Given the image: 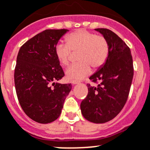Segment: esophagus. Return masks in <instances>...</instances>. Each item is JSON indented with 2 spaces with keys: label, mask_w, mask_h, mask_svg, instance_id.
I'll return each mask as SVG.
<instances>
[{
  "label": "esophagus",
  "mask_w": 150,
  "mask_h": 150,
  "mask_svg": "<svg viewBox=\"0 0 150 150\" xmlns=\"http://www.w3.org/2000/svg\"><path fill=\"white\" fill-rule=\"evenodd\" d=\"M71 83H72V85H76L78 84V83H79V82L76 81V80H72V81H71Z\"/></svg>",
  "instance_id": "1"
}]
</instances>
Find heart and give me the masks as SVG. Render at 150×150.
<instances>
[{
  "instance_id": "1",
  "label": "heart",
  "mask_w": 150,
  "mask_h": 150,
  "mask_svg": "<svg viewBox=\"0 0 150 150\" xmlns=\"http://www.w3.org/2000/svg\"><path fill=\"white\" fill-rule=\"evenodd\" d=\"M66 45L57 44L54 54L61 65H67L71 52H78L76 60L65 71L68 80H80L91 73V68L98 69L105 62L109 52L108 44L103 36L96 35L85 29H78L65 38Z\"/></svg>"
}]
</instances>
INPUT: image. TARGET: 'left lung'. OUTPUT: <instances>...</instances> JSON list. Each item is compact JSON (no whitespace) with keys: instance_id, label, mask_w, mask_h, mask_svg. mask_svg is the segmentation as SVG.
<instances>
[{"instance_id":"8db88e82","label":"left lung","mask_w":150,"mask_h":150,"mask_svg":"<svg viewBox=\"0 0 150 150\" xmlns=\"http://www.w3.org/2000/svg\"><path fill=\"white\" fill-rule=\"evenodd\" d=\"M106 39L109 52L106 61L89 79L101 83L96 87L88 84L87 97L80 109L86 119L95 124L112 120L127 102L134 75L130 49L112 31L96 29Z\"/></svg>"}]
</instances>
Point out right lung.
I'll return each mask as SVG.
<instances>
[{
    "label": "right lung",
    "instance_id": "obj_1",
    "mask_svg": "<svg viewBox=\"0 0 150 150\" xmlns=\"http://www.w3.org/2000/svg\"><path fill=\"white\" fill-rule=\"evenodd\" d=\"M68 31L45 30L22 45L18 53L14 72L17 97L24 113L40 124L51 123L59 117L72 89L70 83H55L64 73L54 48Z\"/></svg>",
    "mask_w": 150,
    "mask_h": 150
}]
</instances>
